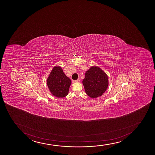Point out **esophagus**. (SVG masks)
<instances>
[{
  "instance_id": "1",
  "label": "esophagus",
  "mask_w": 155,
  "mask_h": 155,
  "mask_svg": "<svg viewBox=\"0 0 155 155\" xmlns=\"http://www.w3.org/2000/svg\"><path fill=\"white\" fill-rule=\"evenodd\" d=\"M75 82H77V83H80V79H78L77 80L75 81Z\"/></svg>"
}]
</instances>
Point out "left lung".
Segmentation results:
<instances>
[{
  "label": "left lung",
  "instance_id": "8db88e82",
  "mask_svg": "<svg viewBox=\"0 0 155 155\" xmlns=\"http://www.w3.org/2000/svg\"><path fill=\"white\" fill-rule=\"evenodd\" d=\"M83 84L88 96L97 98L102 96L108 87L107 75L100 68L93 66L86 72Z\"/></svg>",
  "mask_w": 155,
  "mask_h": 155
}]
</instances>
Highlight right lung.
Returning <instances> with one entry per match:
<instances>
[{"instance_id":"obj_1","label":"right lung","mask_w":155,"mask_h":155,"mask_svg":"<svg viewBox=\"0 0 155 155\" xmlns=\"http://www.w3.org/2000/svg\"><path fill=\"white\" fill-rule=\"evenodd\" d=\"M71 81L64 74L61 67H54L47 80V85L51 93L57 98L68 94Z\"/></svg>"}]
</instances>
